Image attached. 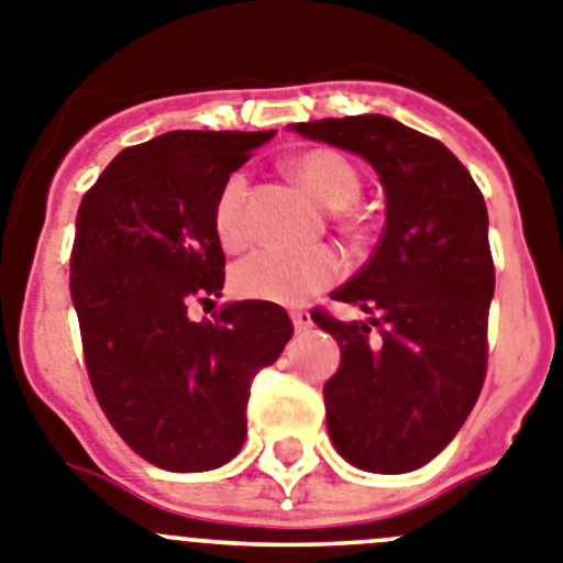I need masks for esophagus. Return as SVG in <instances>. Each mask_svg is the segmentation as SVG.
I'll return each instance as SVG.
<instances>
[{
    "mask_svg": "<svg viewBox=\"0 0 563 563\" xmlns=\"http://www.w3.org/2000/svg\"><path fill=\"white\" fill-rule=\"evenodd\" d=\"M291 322L297 331H308V328L313 325L311 322V313L306 311V308H297V311H291Z\"/></svg>",
    "mask_w": 563,
    "mask_h": 563,
    "instance_id": "esophagus-1",
    "label": "esophagus"
}]
</instances>
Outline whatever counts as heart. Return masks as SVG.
<instances>
[{
    "label": "heart",
    "mask_w": 563,
    "mask_h": 563,
    "mask_svg": "<svg viewBox=\"0 0 563 563\" xmlns=\"http://www.w3.org/2000/svg\"><path fill=\"white\" fill-rule=\"evenodd\" d=\"M288 174L328 210H347L362 196V176L356 165L333 148H308L288 159ZM212 224L221 244L238 246L246 238V176L230 174L216 196ZM344 261L331 246L308 252L255 250L232 266V288L246 300L297 306L342 277Z\"/></svg>",
    "instance_id": "b5f03b06"
}]
</instances>
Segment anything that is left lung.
<instances>
[{"label":"left lung","instance_id":"obj_1","mask_svg":"<svg viewBox=\"0 0 563 563\" xmlns=\"http://www.w3.org/2000/svg\"><path fill=\"white\" fill-rule=\"evenodd\" d=\"M376 168L387 224L358 275L331 294L367 319H311L342 351L325 384L328 434L356 468L404 474L438 457L465 423L488 369L494 257L488 210L463 162L384 114L294 123Z\"/></svg>","mask_w":563,"mask_h":563}]
</instances>
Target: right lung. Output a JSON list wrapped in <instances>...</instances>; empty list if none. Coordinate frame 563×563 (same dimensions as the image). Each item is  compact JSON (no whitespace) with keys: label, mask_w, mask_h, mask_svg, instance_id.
Wrapping results in <instances>:
<instances>
[{"label":"right lung","mask_w":563,"mask_h":563,"mask_svg":"<svg viewBox=\"0 0 563 563\" xmlns=\"http://www.w3.org/2000/svg\"><path fill=\"white\" fill-rule=\"evenodd\" d=\"M269 136L168 131L120 151L78 207L69 291L86 373L120 438L165 471L241 452L252 378L294 333L275 302H232L201 322L187 311L221 297L216 196Z\"/></svg>","instance_id":"add662e5"}]
</instances>
